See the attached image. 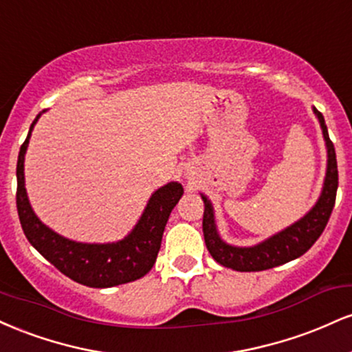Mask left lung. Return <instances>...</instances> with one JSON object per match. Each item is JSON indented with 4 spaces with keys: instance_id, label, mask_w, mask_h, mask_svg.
<instances>
[{
    "instance_id": "obj_1",
    "label": "left lung",
    "mask_w": 352,
    "mask_h": 352,
    "mask_svg": "<svg viewBox=\"0 0 352 352\" xmlns=\"http://www.w3.org/2000/svg\"><path fill=\"white\" fill-rule=\"evenodd\" d=\"M314 116L318 117L321 125L322 137H324L328 162H326V177L322 182L321 195L313 208L301 217L300 220L286 227L281 232L274 233L266 240L253 246H235L230 245L220 236L215 221L212 201L207 195L200 193L205 204L204 212V236L210 254L213 260L221 266L235 270V272H263L296 260L305 254L314 241L321 236L322 230L328 223L331 212L334 208L338 192V162L334 145L329 140L328 127L324 124V117L316 107H313Z\"/></svg>"
}]
</instances>
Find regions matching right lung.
I'll return each instance as SVG.
<instances>
[{
	"instance_id": "add662e5",
	"label": "right lung",
	"mask_w": 352,
	"mask_h": 352,
	"mask_svg": "<svg viewBox=\"0 0 352 352\" xmlns=\"http://www.w3.org/2000/svg\"><path fill=\"white\" fill-rule=\"evenodd\" d=\"M41 114H38L31 124L26 140L19 148L16 167V207L28 241L60 273L91 288H112L145 276L155 263L165 225L173 207L184 195V187L179 182H168L157 188L135 227L119 241L82 243L59 235L39 220L24 187V155L30 145L31 132Z\"/></svg>"
}]
</instances>
